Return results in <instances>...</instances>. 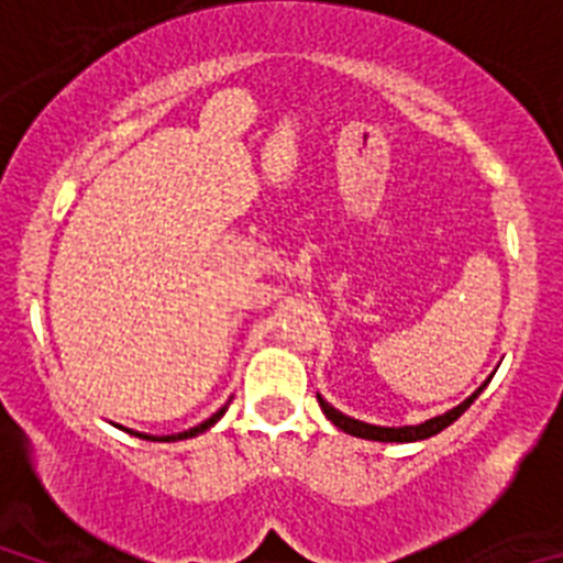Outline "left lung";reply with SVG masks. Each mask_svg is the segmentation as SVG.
Listing matches in <instances>:
<instances>
[{
    "label": "left lung",
    "mask_w": 563,
    "mask_h": 563,
    "mask_svg": "<svg viewBox=\"0 0 563 563\" xmlns=\"http://www.w3.org/2000/svg\"><path fill=\"white\" fill-rule=\"evenodd\" d=\"M487 383H490V380L482 383L474 395L467 397V400H462L460 406H454L451 411H445V415L431 417V420L420 422V426H397V429H389V426H372V422L355 420V417L343 415V411H338L335 406H330V402H327L321 395H318V402H321V411L327 415V420L335 422L338 429L346 431V434L361 437V440H375V442H417V440H429V437L440 434L442 429H449L451 422L460 420V417L467 411V406H471V402L479 397V391L485 389Z\"/></svg>",
    "instance_id": "1"
}]
</instances>
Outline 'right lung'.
Instances as JSON below:
<instances>
[{
	"instance_id": "1",
	"label": "right lung",
	"mask_w": 563,
	"mask_h": 563,
	"mask_svg": "<svg viewBox=\"0 0 563 563\" xmlns=\"http://www.w3.org/2000/svg\"><path fill=\"white\" fill-rule=\"evenodd\" d=\"M228 411V402L225 406H222L220 411H213L211 417H208V420H202L200 426H194V429H188V431H180V434H166V437H154V434H143V431H129V429H123V426H118V429H123V431H129V434H134V437H143V440H152V442H177V440H191V437H197V434H202V431H208L213 426V422L220 420L222 415H225Z\"/></svg>"
}]
</instances>
